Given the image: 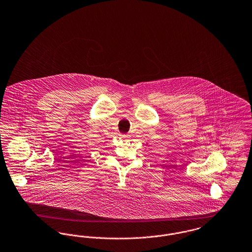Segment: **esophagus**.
<instances>
[{
  "instance_id": "34e87169",
  "label": "esophagus",
  "mask_w": 252,
  "mask_h": 252,
  "mask_svg": "<svg viewBox=\"0 0 252 252\" xmlns=\"http://www.w3.org/2000/svg\"><path fill=\"white\" fill-rule=\"evenodd\" d=\"M120 137L122 139H124V140H126V139L129 138V135H127V134H120Z\"/></svg>"
}]
</instances>
